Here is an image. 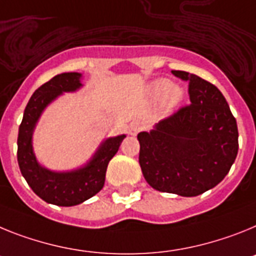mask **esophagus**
I'll return each instance as SVG.
<instances>
[{
	"label": "esophagus",
	"instance_id": "1",
	"mask_svg": "<svg viewBox=\"0 0 256 256\" xmlns=\"http://www.w3.org/2000/svg\"><path fill=\"white\" fill-rule=\"evenodd\" d=\"M143 130V124L140 121H134L131 122L130 128H128V134L130 135H136L139 131Z\"/></svg>",
	"mask_w": 256,
	"mask_h": 256
}]
</instances>
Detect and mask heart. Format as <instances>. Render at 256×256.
I'll use <instances>...</instances> for the list:
<instances>
[{"instance_id": "heart-1", "label": "heart", "mask_w": 256, "mask_h": 256, "mask_svg": "<svg viewBox=\"0 0 256 256\" xmlns=\"http://www.w3.org/2000/svg\"><path fill=\"white\" fill-rule=\"evenodd\" d=\"M150 91H152V95L154 98L166 96V100H168V104H176L182 98L180 88H174L172 84L168 80L156 81L152 88H150Z\"/></svg>"}]
</instances>
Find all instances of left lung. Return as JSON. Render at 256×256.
Instances as JSON below:
<instances>
[{
	"label": "left lung",
	"mask_w": 256,
	"mask_h": 256,
	"mask_svg": "<svg viewBox=\"0 0 256 256\" xmlns=\"http://www.w3.org/2000/svg\"><path fill=\"white\" fill-rule=\"evenodd\" d=\"M188 82L190 104L138 134L139 164L146 183L160 192L194 197L230 172L238 152V128L219 88L198 76L172 70Z\"/></svg>",
	"instance_id": "left-lung-1"
}]
</instances>
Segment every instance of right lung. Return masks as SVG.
<instances>
[{
	"instance_id": "obj_1",
	"label": "right lung",
	"mask_w": 256,
	"mask_h": 256,
	"mask_svg": "<svg viewBox=\"0 0 256 256\" xmlns=\"http://www.w3.org/2000/svg\"><path fill=\"white\" fill-rule=\"evenodd\" d=\"M81 74L62 73L33 92L24 110L18 135V164L33 192L44 201L58 206H74L91 198L103 188L108 164L117 153L126 135L106 139L94 157L82 168L70 172H52L36 161L32 134L42 110L58 95L81 88Z\"/></svg>"
}]
</instances>
